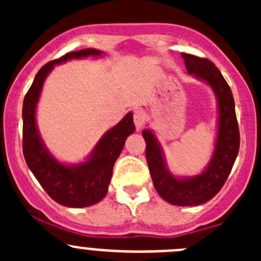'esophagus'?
Here are the masks:
<instances>
[{
	"label": "esophagus",
	"mask_w": 261,
	"mask_h": 261,
	"mask_svg": "<svg viewBox=\"0 0 261 261\" xmlns=\"http://www.w3.org/2000/svg\"><path fill=\"white\" fill-rule=\"evenodd\" d=\"M134 123H135L138 131L143 128L144 123H145V115H144L141 110H135L134 111Z\"/></svg>",
	"instance_id": "1"
}]
</instances>
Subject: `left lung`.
<instances>
[{
  "label": "left lung",
  "mask_w": 261,
  "mask_h": 261,
  "mask_svg": "<svg viewBox=\"0 0 261 261\" xmlns=\"http://www.w3.org/2000/svg\"><path fill=\"white\" fill-rule=\"evenodd\" d=\"M187 72L211 86L218 102V131L215 151L206 169L198 175L177 178L169 172L164 152L151 130H144L146 162L155 189L164 201L175 206H198L220 192L233 167L240 147L235 101L230 86L218 68L206 58L181 53Z\"/></svg>",
  "instance_id": "left-lung-1"
}]
</instances>
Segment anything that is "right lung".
I'll return each instance as SVG.
<instances>
[{"instance_id":"right-lung-1","label":"right lung","mask_w":261,"mask_h":261,"mask_svg":"<svg viewBox=\"0 0 261 261\" xmlns=\"http://www.w3.org/2000/svg\"><path fill=\"white\" fill-rule=\"evenodd\" d=\"M101 54L99 50L89 48L67 53L59 59L46 63L36 73L35 80L23 98L22 150L26 164L55 202L74 208L92 206L107 194L115 162L122 151L126 138L135 131L133 114L128 112L115 127L102 136L87 162L65 165L50 154L39 135L35 121L36 103L45 78L55 64Z\"/></svg>"}]
</instances>
